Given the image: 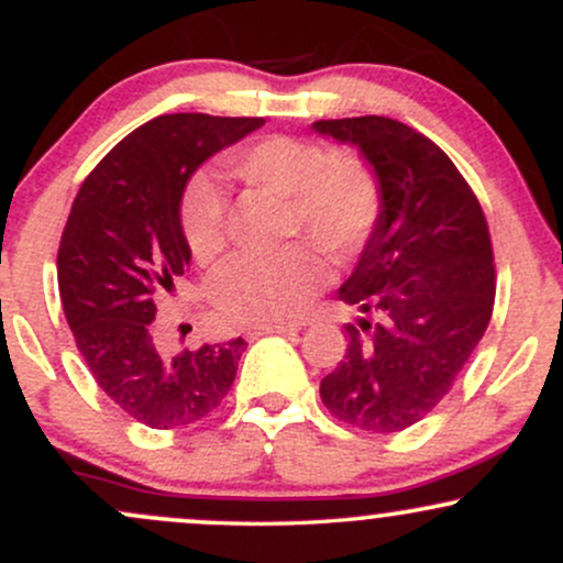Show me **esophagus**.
<instances>
[{"mask_svg": "<svg viewBox=\"0 0 563 563\" xmlns=\"http://www.w3.org/2000/svg\"><path fill=\"white\" fill-rule=\"evenodd\" d=\"M296 335L299 333V328H294V325H254V328H249V331H245V335H249V339H260V335Z\"/></svg>", "mask_w": 563, "mask_h": 563, "instance_id": "34e87169", "label": "esophagus"}]
</instances>
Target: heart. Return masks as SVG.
<instances>
[{"label": "heart", "instance_id": "heart-1", "mask_svg": "<svg viewBox=\"0 0 563 563\" xmlns=\"http://www.w3.org/2000/svg\"><path fill=\"white\" fill-rule=\"evenodd\" d=\"M228 172L254 190L288 200L303 235L333 262L365 249L380 214L376 174L357 156H328L296 137H264L228 158ZM183 232L200 264L219 260L228 245V200L209 179L187 192ZM325 283V267L309 245L245 256L217 280V303L230 320L283 325L299 318Z\"/></svg>", "mask_w": 563, "mask_h": 563}]
</instances>
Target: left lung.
<instances>
[{"label": "left lung", "mask_w": 563, "mask_h": 563, "mask_svg": "<svg viewBox=\"0 0 563 563\" xmlns=\"http://www.w3.org/2000/svg\"><path fill=\"white\" fill-rule=\"evenodd\" d=\"M312 129L357 147L380 190L376 230L339 288L360 318L346 325L344 360L320 380V397L354 429L394 434L434 410L487 331V219L448 153L416 129L384 115Z\"/></svg>", "instance_id": "1"}]
</instances>
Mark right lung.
I'll return each instance as SVG.
<instances>
[{
  "mask_svg": "<svg viewBox=\"0 0 563 563\" xmlns=\"http://www.w3.org/2000/svg\"><path fill=\"white\" fill-rule=\"evenodd\" d=\"M264 119L172 113L147 121L84 179L57 251V286L84 363L126 416L179 429L214 412L235 380L245 341L164 357L151 322L190 269L183 196L211 156Z\"/></svg>",
  "mask_w": 563,
  "mask_h": 563,
  "instance_id": "add662e5",
  "label": "right lung"
}]
</instances>
